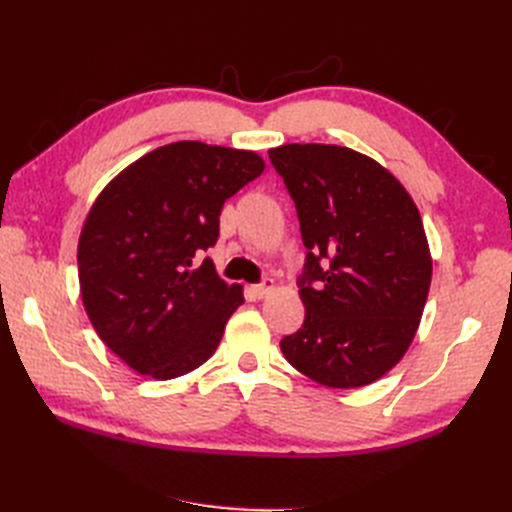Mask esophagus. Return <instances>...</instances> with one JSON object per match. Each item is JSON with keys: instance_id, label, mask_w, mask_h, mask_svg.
<instances>
[{"instance_id": "34e87169", "label": "esophagus", "mask_w": 512, "mask_h": 512, "mask_svg": "<svg viewBox=\"0 0 512 512\" xmlns=\"http://www.w3.org/2000/svg\"><path fill=\"white\" fill-rule=\"evenodd\" d=\"M273 290H275V281H273V279H266L264 284L250 286V292H253L255 299H264V297H268Z\"/></svg>"}]
</instances>
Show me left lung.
Instances as JSON below:
<instances>
[{
    "label": "left lung",
    "instance_id": "8db88e82",
    "mask_svg": "<svg viewBox=\"0 0 512 512\" xmlns=\"http://www.w3.org/2000/svg\"><path fill=\"white\" fill-rule=\"evenodd\" d=\"M308 248L297 279L306 319L281 339L286 361L325 387L385 376L427 303L431 255L418 206L376 160L336 145L268 151Z\"/></svg>",
    "mask_w": 512,
    "mask_h": 512
}]
</instances>
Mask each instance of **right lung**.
Returning <instances> with one entry per match:
<instances>
[{
  "label": "right lung",
  "instance_id": "add662e5",
  "mask_svg": "<svg viewBox=\"0 0 512 512\" xmlns=\"http://www.w3.org/2000/svg\"><path fill=\"white\" fill-rule=\"evenodd\" d=\"M262 171L255 151L180 140L129 165L94 202L79 239L83 306L138 374L176 378L217 350L242 286L198 257L220 237L224 202Z\"/></svg>",
  "mask_w": 512,
  "mask_h": 512
}]
</instances>
